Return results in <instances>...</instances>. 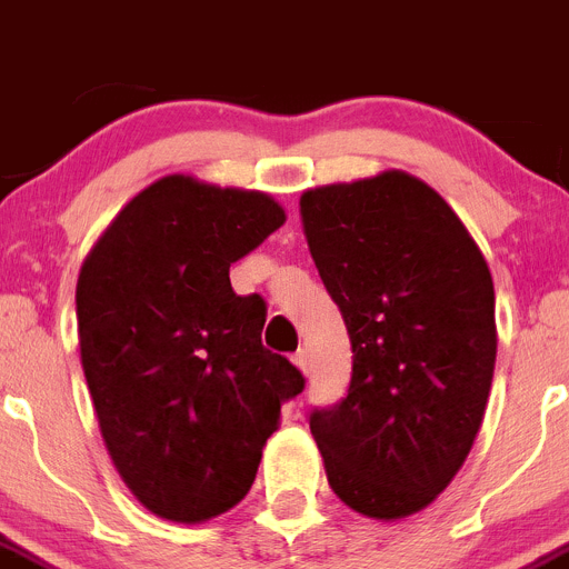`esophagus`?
<instances>
[{"label":"esophagus","mask_w":569,"mask_h":569,"mask_svg":"<svg viewBox=\"0 0 569 569\" xmlns=\"http://www.w3.org/2000/svg\"><path fill=\"white\" fill-rule=\"evenodd\" d=\"M293 362H296V366H299V369H301V371H305V375H310V351H307V349L296 351Z\"/></svg>","instance_id":"1"}]
</instances>
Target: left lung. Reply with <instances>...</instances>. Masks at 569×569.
Returning a JSON list of instances; mask_svg holds the SVG:
<instances>
[{"label":"left lung","mask_w":569,"mask_h":569,"mask_svg":"<svg viewBox=\"0 0 569 569\" xmlns=\"http://www.w3.org/2000/svg\"><path fill=\"white\" fill-rule=\"evenodd\" d=\"M307 242L351 340L343 399L312 408L329 486L402 519L472 450L495 375V284L447 200L408 172L301 194Z\"/></svg>","instance_id":"obj_1"}]
</instances>
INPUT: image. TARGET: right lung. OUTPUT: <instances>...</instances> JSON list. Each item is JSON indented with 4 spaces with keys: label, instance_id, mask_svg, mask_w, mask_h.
I'll return each mask as SVG.
<instances>
[{
    "label": "right lung",
    "instance_id": "right-lung-1",
    "mask_svg": "<svg viewBox=\"0 0 569 569\" xmlns=\"http://www.w3.org/2000/svg\"><path fill=\"white\" fill-rule=\"evenodd\" d=\"M284 223L273 198L187 176L113 218L78 279L86 382L117 472L172 522L234 508L305 375L262 346L264 299L229 268Z\"/></svg>",
    "mask_w": 569,
    "mask_h": 569
}]
</instances>
